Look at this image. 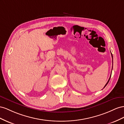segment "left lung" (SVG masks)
I'll list each match as a JSON object with an SVG mask.
<instances>
[{
  "mask_svg": "<svg viewBox=\"0 0 124 124\" xmlns=\"http://www.w3.org/2000/svg\"><path fill=\"white\" fill-rule=\"evenodd\" d=\"M111 55H112V60H113V55H112V54H111ZM112 68H113V66H112ZM111 74H112V72H111V75H110V77H109V79H108V82L107 83V84H105V85L104 86V88L106 86H107V84H108V83L109 82V79H110V78H111Z\"/></svg>",
  "mask_w": 124,
  "mask_h": 124,
  "instance_id": "left-lung-1",
  "label": "left lung"
}]
</instances>
